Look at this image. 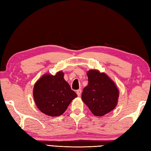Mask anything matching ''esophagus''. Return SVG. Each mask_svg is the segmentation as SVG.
I'll list each match as a JSON object with an SVG mask.
<instances>
[{"mask_svg": "<svg viewBox=\"0 0 151 151\" xmlns=\"http://www.w3.org/2000/svg\"><path fill=\"white\" fill-rule=\"evenodd\" d=\"M81 93H82V89H78L77 91H76V94H77L78 96H81Z\"/></svg>", "mask_w": 151, "mask_h": 151, "instance_id": "34e87169", "label": "esophagus"}]
</instances>
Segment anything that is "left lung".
Listing matches in <instances>:
<instances>
[{
    "mask_svg": "<svg viewBox=\"0 0 151 151\" xmlns=\"http://www.w3.org/2000/svg\"><path fill=\"white\" fill-rule=\"evenodd\" d=\"M87 75L88 84L83 89L82 99L95 115L102 116L116 106L118 89L105 73L90 70Z\"/></svg>",
    "mask_w": 151,
    "mask_h": 151,
    "instance_id": "obj_1",
    "label": "left lung"
}]
</instances>
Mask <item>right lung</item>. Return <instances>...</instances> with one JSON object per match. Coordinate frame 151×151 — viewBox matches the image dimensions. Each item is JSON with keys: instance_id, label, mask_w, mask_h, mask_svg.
Here are the masks:
<instances>
[{"instance_id": "obj_1", "label": "right lung", "mask_w": 151, "mask_h": 151, "mask_svg": "<svg viewBox=\"0 0 151 151\" xmlns=\"http://www.w3.org/2000/svg\"><path fill=\"white\" fill-rule=\"evenodd\" d=\"M64 74L43 76L34 88V98L37 107L49 116H60L75 97L76 93L63 78Z\"/></svg>"}]
</instances>
